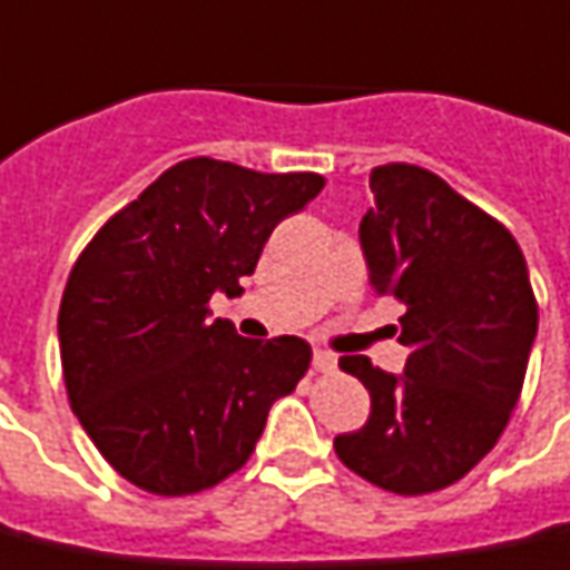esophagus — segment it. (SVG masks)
Instances as JSON below:
<instances>
[{"label": "esophagus", "mask_w": 570, "mask_h": 570, "mask_svg": "<svg viewBox=\"0 0 570 570\" xmlns=\"http://www.w3.org/2000/svg\"><path fill=\"white\" fill-rule=\"evenodd\" d=\"M314 370H321V373H330V370H336V354L324 352V348H314Z\"/></svg>", "instance_id": "esophagus-1"}]
</instances>
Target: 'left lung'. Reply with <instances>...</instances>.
<instances>
[{
    "label": "left lung",
    "mask_w": 570,
    "mask_h": 570,
    "mask_svg": "<svg viewBox=\"0 0 570 570\" xmlns=\"http://www.w3.org/2000/svg\"><path fill=\"white\" fill-rule=\"evenodd\" d=\"M361 218L370 286L404 302V373L345 354L370 416L336 435L342 463L382 491L432 493L497 444L537 340V302L515 237L429 169L392 163L370 175Z\"/></svg>",
    "instance_id": "1"
}]
</instances>
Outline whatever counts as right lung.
I'll return each instance as SVG.
<instances>
[{
  "label": "right lung",
  "instance_id": "right-lung-1",
  "mask_svg": "<svg viewBox=\"0 0 570 570\" xmlns=\"http://www.w3.org/2000/svg\"><path fill=\"white\" fill-rule=\"evenodd\" d=\"M321 188L314 173L185 160L73 265L58 314L70 407L135 488L185 497L228 479L256 451L274 401L305 376L308 342L244 340L209 298L240 296L272 230Z\"/></svg>",
  "mask_w": 570,
  "mask_h": 570
}]
</instances>
